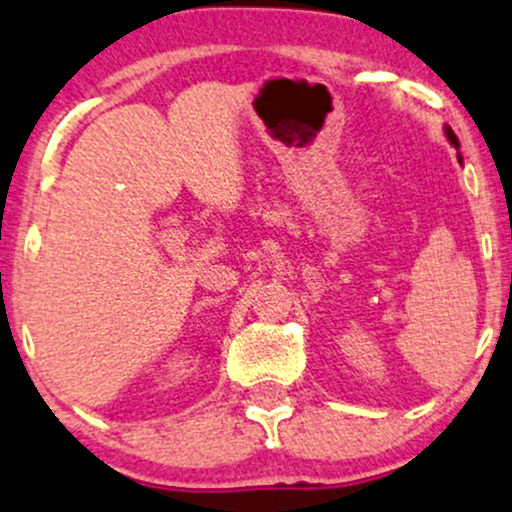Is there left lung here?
<instances>
[{
    "instance_id": "8db88e82",
    "label": "left lung",
    "mask_w": 512,
    "mask_h": 512,
    "mask_svg": "<svg viewBox=\"0 0 512 512\" xmlns=\"http://www.w3.org/2000/svg\"><path fill=\"white\" fill-rule=\"evenodd\" d=\"M445 134H448V139H450V144L455 146V149H460V142H457V137H455V132H452L450 127H445Z\"/></svg>"
}]
</instances>
